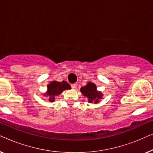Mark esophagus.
I'll list each match as a JSON object with an SVG mask.
<instances>
[{"label":"esophagus","mask_w":153,"mask_h":153,"mask_svg":"<svg viewBox=\"0 0 153 153\" xmlns=\"http://www.w3.org/2000/svg\"><path fill=\"white\" fill-rule=\"evenodd\" d=\"M71 86L73 89H76V83H73V84H71Z\"/></svg>","instance_id":"obj_1"}]
</instances>
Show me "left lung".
<instances>
[{
  "mask_svg": "<svg viewBox=\"0 0 153 153\" xmlns=\"http://www.w3.org/2000/svg\"><path fill=\"white\" fill-rule=\"evenodd\" d=\"M80 91L82 95L87 98L89 103H99L100 100L102 99V96H103V94L101 91H97V86L95 83L91 81L88 82L85 86L81 87Z\"/></svg>",
  "mask_w": 153,
  "mask_h": 153,
  "instance_id": "1",
  "label": "left lung"
}]
</instances>
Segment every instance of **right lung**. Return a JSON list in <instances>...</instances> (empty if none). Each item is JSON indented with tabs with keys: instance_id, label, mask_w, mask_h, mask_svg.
I'll list each match as a JSON object with an SVG mask.
<instances>
[{
	"instance_id": "1",
	"label": "right lung",
	"mask_w": 153,
	"mask_h": 153,
	"mask_svg": "<svg viewBox=\"0 0 153 153\" xmlns=\"http://www.w3.org/2000/svg\"><path fill=\"white\" fill-rule=\"evenodd\" d=\"M68 89H71V86L66 81H62L61 82H58L56 81H53L47 85V91L43 93L42 95L47 97L50 102H53L55 101L56 96L59 95L64 91Z\"/></svg>"
}]
</instances>
